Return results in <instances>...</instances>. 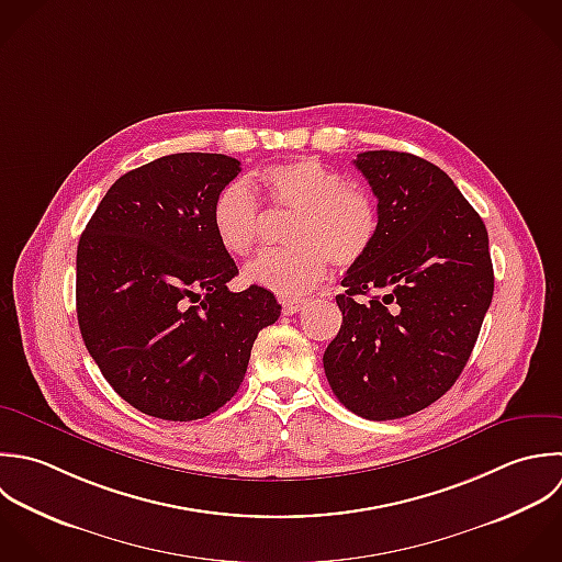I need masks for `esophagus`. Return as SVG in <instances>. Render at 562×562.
<instances>
[{"label": "esophagus", "mask_w": 562, "mask_h": 562, "mask_svg": "<svg viewBox=\"0 0 562 562\" xmlns=\"http://www.w3.org/2000/svg\"><path fill=\"white\" fill-rule=\"evenodd\" d=\"M280 304H282L284 315H295L308 304V300H280Z\"/></svg>", "instance_id": "obj_1"}]
</instances>
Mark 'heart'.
<instances>
[{
    "label": "heart",
    "instance_id": "obj_1",
    "mask_svg": "<svg viewBox=\"0 0 562 562\" xmlns=\"http://www.w3.org/2000/svg\"><path fill=\"white\" fill-rule=\"evenodd\" d=\"M260 181L276 207L297 212L289 229L291 249L271 251L245 269L247 282L286 300L315 291L328 276L330 260L352 267L366 258L379 234L374 199L315 157L273 164ZM212 227L232 256H249L260 238L262 212L254 188L243 181L223 186L212 203Z\"/></svg>",
    "mask_w": 562,
    "mask_h": 562
}]
</instances>
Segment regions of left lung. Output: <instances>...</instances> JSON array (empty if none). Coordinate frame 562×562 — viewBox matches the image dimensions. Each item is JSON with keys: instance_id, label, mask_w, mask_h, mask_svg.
Masks as SVG:
<instances>
[{"instance_id": "obj_1", "label": "left lung", "mask_w": 562, "mask_h": 562, "mask_svg": "<svg viewBox=\"0 0 562 562\" xmlns=\"http://www.w3.org/2000/svg\"><path fill=\"white\" fill-rule=\"evenodd\" d=\"M355 166L379 199V234L341 280L344 322L324 370L350 412L396 420L445 396L475 348L495 291L488 232L451 177L423 157L366 150ZM372 290L384 295L356 300Z\"/></svg>"}]
</instances>
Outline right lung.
<instances>
[{
	"label": "right lung",
	"mask_w": 562,
	"mask_h": 562,
	"mask_svg": "<svg viewBox=\"0 0 562 562\" xmlns=\"http://www.w3.org/2000/svg\"><path fill=\"white\" fill-rule=\"evenodd\" d=\"M240 172L218 153H175L122 175L76 251V315L106 383L137 412L188 423L240 387L254 341L278 322L276 295L238 273L212 203Z\"/></svg>",
	"instance_id": "add662e5"
}]
</instances>
